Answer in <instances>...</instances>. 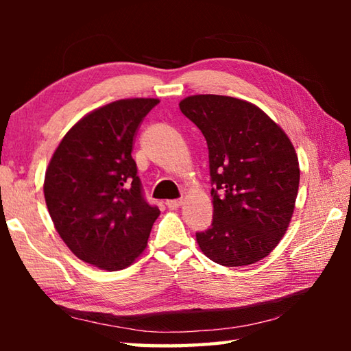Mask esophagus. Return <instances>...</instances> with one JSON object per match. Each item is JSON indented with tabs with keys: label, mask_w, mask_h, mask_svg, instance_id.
<instances>
[{
	"label": "esophagus",
	"mask_w": 351,
	"mask_h": 351,
	"mask_svg": "<svg viewBox=\"0 0 351 351\" xmlns=\"http://www.w3.org/2000/svg\"><path fill=\"white\" fill-rule=\"evenodd\" d=\"M181 204H182V199H169V201H165V206H167L169 209H171V210L178 209V207H180Z\"/></svg>",
	"instance_id": "1"
}]
</instances>
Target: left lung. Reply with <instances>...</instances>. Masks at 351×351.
<instances>
[{
  "instance_id": "obj_1",
  "label": "left lung",
  "mask_w": 351,
  "mask_h": 351,
  "mask_svg": "<svg viewBox=\"0 0 351 351\" xmlns=\"http://www.w3.org/2000/svg\"><path fill=\"white\" fill-rule=\"evenodd\" d=\"M182 114L209 148L213 219L197 241L223 266H246L274 249L294 212L299 159L283 130L245 100L199 94L181 100Z\"/></svg>"
}]
</instances>
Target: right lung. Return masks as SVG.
Returning <instances> with one entry per match:
<instances>
[{
    "label": "right lung",
    "instance_id": "right-lung-1",
    "mask_svg": "<svg viewBox=\"0 0 351 351\" xmlns=\"http://www.w3.org/2000/svg\"><path fill=\"white\" fill-rule=\"evenodd\" d=\"M158 104L123 99L90 112L64 134L47 165L45 199L57 232L97 268L132 265L159 217L132 158L136 130Z\"/></svg>",
    "mask_w": 351,
    "mask_h": 351
}]
</instances>
